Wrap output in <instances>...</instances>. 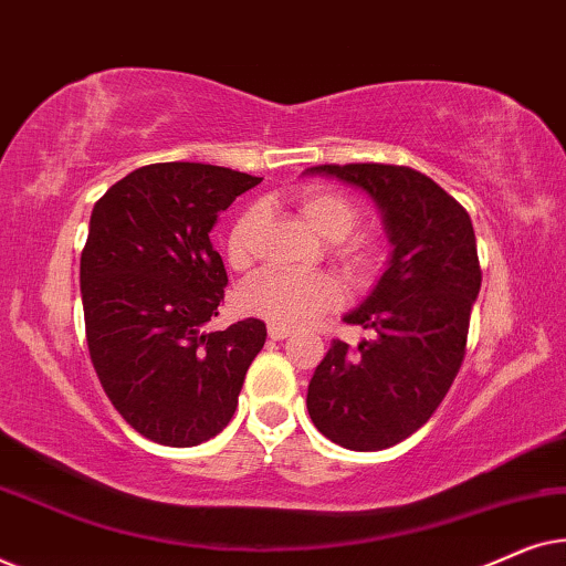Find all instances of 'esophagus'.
Here are the masks:
<instances>
[{
  "label": "esophagus",
  "instance_id": "34e87169",
  "mask_svg": "<svg viewBox=\"0 0 566 566\" xmlns=\"http://www.w3.org/2000/svg\"><path fill=\"white\" fill-rule=\"evenodd\" d=\"M268 335H270V339H285V337L293 335V329L291 327H281V324H270Z\"/></svg>",
  "mask_w": 566,
  "mask_h": 566
}]
</instances>
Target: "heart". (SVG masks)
<instances>
[{
  "instance_id": "heart-1",
  "label": "heart",
  "mask_w": 566,
  "mask_h": 566,
  "mask_svg": "<svg viewBox=\"0 0 566 566\" xmlns=\"http://www.w3.org/2000/svg\"><path fill=\"white\" fill-rule=\"evenodd\" d=\"M298 211L316 237L327 242H343L358 223V208L345 196L327 188H306L298 196ZM262 227V208L252 206L239 216L234 227L229 229L227 252L234 265H247L252 260L254 239ZM343 258L353 270L366 268L370 258V247L355 242L343 252ZM343 301V291L335 277L329 275H291V273H265L252 277L239 291V306L247 314L260 316L270 324L281 327H301L312 322Z\"/></svg>"
}]
</instances>
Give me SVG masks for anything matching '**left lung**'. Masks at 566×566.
I'll use <instances>...</instances> for the list:
<instances>
[{
  "instance_id": "1",
  "label": "left lung",
  "mask_w": 566,
  "mask_h": 566,
  "mask_svg": "<svg viewBox=\"0 0 566 566\" xmlns=\"http://www.w3.org/2000/svg\"><path fill=\"white\" fill-rule=\"evenodd\" d=\"M374 200L389 262L347 324L374 329L358 347L335 339L308 381L316 430L350 451H381L436 412L467 353L471 306L482 289L469 213L428 175L394 165H322Z\"/></svg>"
}]
</instances>
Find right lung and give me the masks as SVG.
Returning a JSON list of instances; mask_svg holds the SVG:
<instances>
[{"instance_id":"add662e5","label":"right lung","mask_w":566,"mask_h":566,"mask_svg":"<svg viewBox=\"0 0 566 566\" xmlns=\"http://www.w3.org/2000/svg\"><path fill=\"white\" fill-rule=\"evenodd\" d=\"M262 177L200 161L138 167L92 208L80 262L99 384L130 428L190 448L234 417L265 322L206 329L229 277L211 244L221 211Z\"/></svg>"}]
</instances>
